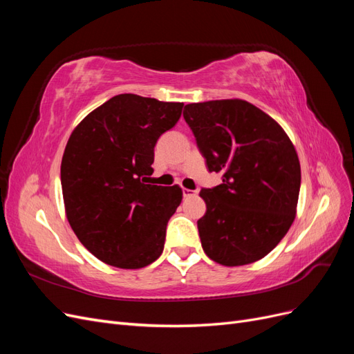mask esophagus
<instances>
[{"instance_id":"obj_1","label":"esophagus","mask_w":354,"mask_h":354,"mask_svg":"<svg viewBox=\"0 0 354 354\" xmlns=\"http://www.w3.org/2000/svg\"><path fill=\"white\" fill-rule=\"evenodd\" d=\"M198 195V190H190V189H183V196L189 198V196H195Z\"/></svg>"}]
</instances>
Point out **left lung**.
Returning <instances> with one entry per match:
<instances>
[{
    "instance_id": "obj_1",
    "label": "left lung",
    "mask_w": 354,
    "mask_h": 354,
    "mask_svg": "<svg viewBox=\"0 0 354 354\" xmlns=\"http://www.w3.org/2000/svg\"><path fill=\"white\" fill-rule=\"evenodd\" d=\"M185 121L209 173L223 183L202 189L198 230L205 254L223 266L263 259L295 218L301 169L282 127L254 104L211 100L185 106Z\"/></svg>"
}]
</instances>
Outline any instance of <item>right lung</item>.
Returning a JSON list of instances; mask_svg holds the SVG:
<instances>
[{"mask_svg": "<svg viewBox=\"0 0 354 354\" xmlns=\"http://www.w3.org/2000/svg\"><path fill=\"white\" fill-rule=\"evenodd\" d=\"M181 109L183 103L120 94L71 134L60 167L66 217L100 261L142 269L162 254L183 192L146 183L158 138L177 124Z\"/></svg>", "mask_w": 354, "mask_h": 354, "instance_id": "obj_1", "label": "right lung"}]
</instances>
